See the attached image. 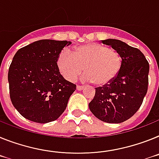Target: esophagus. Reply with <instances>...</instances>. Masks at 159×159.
<instances>
[{
    "label": "esophagus",
    "mask_w": 159,
    "mask_h": 159,
    "mask_svg": "<svg viewBox=\"0 0 159 159\" xmlns=\"http://www.w3.org/2000/svg\"><path fill=\"white\" fill-rule=\"evenodd\" d=\"M84 89V86L83 85H77V89H78V90H82V89Z\"/></svg>",
    "instance_id": "34e87169"
}]
</instances>
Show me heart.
Instances as JSON below:
<instances>
[{
  "label": "heart",
  "mask_w": 159,
  "mask_h": 159,
  "mask_svg": "<svg viewBox=\"0 0 159 159\" xmlns=\"http://www.w3.org/2000/svg\"><path fill=\"white\" fill-rule=\"evenodd\" d=\"M61 74L74 81L83 70L84 81H93L97 85L110 83L119 74L122 57L117 51L98 43H87L74 48L73 52L63 49L57 58Z\"/></svg>",
  "instance_id": "obj_1"
}]
</instances>
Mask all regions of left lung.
Instances as JSON below:
<instances>
[{"label": "left lung", "instance_id": "obj_1", "mask_svg": "<svg viewBox=\"0 0 159 159\" xmlns=\"http://www.w3.org/2000/svg\"><path fill=\"white\" fill-rule=\"evenodd\" d=\"M122 57V66L110 83L95 88L89 110L101 121L121 123L130 118L142 106L148 89L149 62L139 49L116 39L102 41Z\"/></svg>", "mask_w": 159, "mask_h": 159}]
</instances>
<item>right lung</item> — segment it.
<instances>
[{
    "mask_svg": "<svg viewBox=\"0 0 159 159\" xmlns=\"http://www.w3.org/2000/svg\"><path fill=\"white\" fill-rule=\"evenodd\" d=\"M72 42L40 40L16 53L8 73L9 95L25 118L38 123L55 121L66 109L76 85L60 74L57 58Z\"/></svg>",
    "mask_w": 159,
    "mask_h": 159,
    "instance_id": "add662e5",
    "label": "right lung"
}]
</instances>
